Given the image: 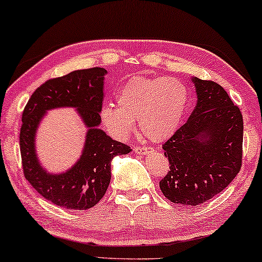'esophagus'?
<instances>
[{"label": "esophagus", "instance_id": "obj_1", "mask_svg": "<svg viewBox=\"0 0 262 262\" xmlns=\"http://www.w3.org/2000/svg\"><path fill=\"white\" fill-rule=\"evenodd\" d=\"M134 151L136 154H138V155H146V154L152 152L154 149L149 148V146H135Z\"/></svg>", "mask_w": 262, "mask_h": 262}]
</instances>
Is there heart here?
Here are the masks:
<instances>
[{
  "label": "heart",
  "mask_w": 262,
  "mask_h": 262,
  "mask_svg": "<svg viewBox=\"0 0 262 262\" xmlns=\"http://www.w3.org/2000/svg\"><path fill=\"white\" fill-rule=\"evenodd\" d=\"M188 100L186 84L175 78L134 77L118 92V105H106L100 117L118 138H127L135 130V120H138L146 137L161 142L180 126Z\"/></svg>",
  "instance_id": "b5f03b06"
}]
</instances>
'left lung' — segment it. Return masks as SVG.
I'll return each mask as SVG.
<instances>
[{
  "instance_id": "obj_1",
  "label": "left lung",
  "mask_w": 262,
  "mask_h": 262,
  "mask_svg": "<svg viewBox=\"0 0 262 262\" xmlns=\"http://www.w3.org/2000/svg\"><path fill=\"white\" fill-rule=\"evenodd\" d=\"M196 106L188 120L162 145L169 171L160 181L174 204L195 206L213 198L242 166L243 118L223 87L192 77Z\"/></svg>"
}]
</instances>
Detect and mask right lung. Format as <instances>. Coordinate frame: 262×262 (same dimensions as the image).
<instances>
[{
	"label": "right lung",
	"instance_id": "obj_1",
	"mask_svg": "<svg viewBox=\"0 0 262 262\" xmlns=\"http://www.w3.org/2000/svg\"><path fill=\"white\" fill-rule=\"evenodd\" d=\"M106 74L103 68H92L51 78L35 89L24 110L20 151L25 178L39 194L64 209L95 206L108 188L111 161L131 151L130 146L114 141L99 128ZM59 106L77 108L88 134L78 162L67 172L53 174L38 163L35 135L46 112Z\"/></svg>",
	"mask_w": 262,
	"mask_h": 262
}]
</instances>
